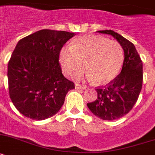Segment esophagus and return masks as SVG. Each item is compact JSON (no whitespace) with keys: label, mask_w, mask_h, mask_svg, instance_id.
Returning <instances> with one entry per match:
<instances>
[{"label":"esophagus","mask_w":155,"mask_h":155,"mask_svg":"<svg viewBox=\"0 0 155 155\" xmlns=\"http://www.w3.org/2000/svg\"><path fill=\"white\" fill-rule=\"evenodd\" d=\"M76 89H82V90H85V89H87V87L84 85H80V84H78V83H76Z\"/></svg>","instance_id":"34e87169"}]
</instances>
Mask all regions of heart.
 <instances>
[{
	"instance_id": "heart-1",
	"label": "heart",
	"mask_w": 155,
	"mask_h": 155,
	"mask_svg": "<svg viewBox=\"0 0 155 155\" xmlns=\"http://www.w3.org/2000/svg\"><path fill=\"white\" fill-rule=\"evenodd\" d=\"M63 71L76 79L85 70L88 79L98 85L112 82L119 75L124 61V51L117 41L96 35L76 39L69 48H64L60 56Z\"/></svg>"
}]
</instances>
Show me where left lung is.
Here are the masks:
<instances>
[{"label": "left lung", "mask_w": 155, "mask_h": 155, "mask_svg": "<svg viewBox=\"0 0 155 155\" xmlns=\"http://www.w3.org/2000/svg\"><path fill=\"white\" fill-rule=\"evenodd\" d=\"M98 33L111 35L124 51V61L120 74L104 87L96 89L97 98L87 104L91 112L103 120H115L134 107L142 89L143 62L135 46L113 30Z\"/></svg>", "instance_id": "obj_1"}]
</instances>
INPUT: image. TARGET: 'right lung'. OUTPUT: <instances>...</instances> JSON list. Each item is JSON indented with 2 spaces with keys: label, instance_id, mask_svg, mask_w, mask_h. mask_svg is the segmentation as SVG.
Here are the masks:
<instances>
[{
  "label": "right lung",
  "instance_id": "right-lung-1",
  "mask_svg": "<svg viewBox=\"0 0 155 155\" xmlns=\"http://www.w3.org/2000/svg\"><path fill=\"white\" fill-rule=\"evenodd\" d=\"M73 33L42 29L20 40L8 65L9 95L25 117L44 120L58 112L73 82L62 75L59 54Z\"/></svg>",
  "mask_w": 155,
  "mask_h": 155
}]
</instances>
